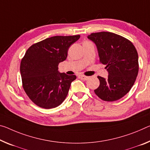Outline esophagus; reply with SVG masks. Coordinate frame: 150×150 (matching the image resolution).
<instances>
[{
	"mask_svg": "<svg viewBox=\"0 0 150 150\" xmlns=\"http://www.w3.org/2000/svg\"><path fill=\"white\" fill-rule=\"evenodd\" d=\"M80 78L82 80H84V81H86L88 79H89V77H87V76H84V75H81L80 76Z\"/></svg>",
	"mask_w": 150,
	"mask_h": 150,
	"instance_id": "1",
	"label": "esophagus"
}]
</instances>
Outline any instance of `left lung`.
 Returning <instances> with one entry per match:
<instances>
[{"instance_id":"left-lung-1","label":"left lung","mask_w":150,"mask_h":150,"mask_svg":"<svg viewBox=\"0 0 150 150\" xmlns=\"http://www.w3.org/2000/svg\"><path fill=\"white\" fill-rule=\"evenodd\" d=\"M87 38L96 44L99 61L105 65L107 79L99 77L96 94L105 101H117L132 89L138 74V54L132 42L110 32L91 33Z\"/></svg>"}]
</instances>
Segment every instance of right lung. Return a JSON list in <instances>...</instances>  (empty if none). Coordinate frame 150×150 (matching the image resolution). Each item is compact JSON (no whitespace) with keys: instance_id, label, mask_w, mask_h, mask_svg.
I'll return each mask as SVG.
<instances>
[{"instance_id":"right-lung-1","label":"right lung","mask_w":150,"mask_h":150,"mask_svg":"<svg viewBox=\"0 0 150 150\" xmlns=\"http://www.w3.org/2000/svg\"><path fill=\"white\" fill-rule=\"evenodd\" d=\"M79 38L80 35L47 38L26 52L20 67L23 86L37 105L51 109L65 100L76 76L60 73L58 65L67 59L69 47Z\"/></svg>"}]
</instances>
